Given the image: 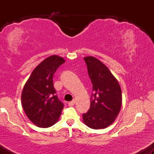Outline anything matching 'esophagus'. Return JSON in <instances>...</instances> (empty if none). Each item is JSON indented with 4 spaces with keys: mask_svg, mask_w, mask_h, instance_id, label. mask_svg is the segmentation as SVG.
Instances as JSON below:
<instances>
[{
    "mask_svg": "<svg viewBox=\"0 0 154 154\" xmlns=\"http://www.w3.org/2000/svg\"><path fill=\"white\" fill-rule=\"evenodd\" d=\"M75 104V100H72V101L69 102V103H68V105L69 106H74Z\"/></svg>",
    "mask_w": 154,
    "mask_h": 154,
    "instance_id": "esophagus-1",
    "label": "esophagus"
}]
</instances>
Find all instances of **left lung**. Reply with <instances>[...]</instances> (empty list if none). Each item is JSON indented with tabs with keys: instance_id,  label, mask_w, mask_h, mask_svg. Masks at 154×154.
Returning a JSON list of instances; mask_svg holds the SVG:
<instances>
[{
	"instance_id": "1",
	"label": "left lung",
	"mask_w": 154,
	"mask_h": 154,
	"mask_svg": "<svg viewBox=\"0 0 154 154\" xmlns=\"http://www.w3.org/2000/svg\"><path fill=\"white\" fill-rule=\"evenodd\" d=\"M93 85L89 111L82 114L83 122L95 130L111 125L122 106V91L119 82L108 67L93 56L84 58Z\"/></svg>"
}]
</instances>
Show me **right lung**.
<instances>
[{
	"mask_svg": "<svg viewBox=\"0 0 154 154\" xmlns=\"http://www.w3.org/2000/svg\"><path fill=\"white\" fill-rule=\"evenodd\" d=\"M65 62L54 55L43 60L32 72L22 93L23 109L29 119L39 128L52 126L59 120L63 103L56 95L53 77Z\"/></svg>",
	"mask_w": 154,
	"mask_h": 154,
	"instance_id": "right-lung-1",
	"label": "right lung"
}]
</instances>
